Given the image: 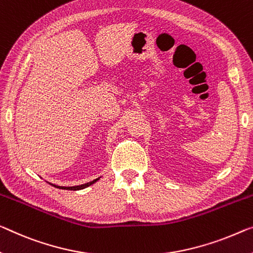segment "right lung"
<instances>
[{
    "mask_svg": "<svg viewBox=\"0 0 253 253\" xmlns=\"http://www.w3.org/2000/svg\"><path fill=\"white\" fill-rule=\"evenodd\" d=\"M98 180H99V177L96 178V180H94V181H91V182H88V183H84V184H81V185H77V186H57V185H53V186H55V188H59V189H67V190H73V191H76V190H81V189L87 188V186L94 184L95 182L98 181Z\"/></svg>",
    "mask_w": 253,
    "mask_h": 253,
    "instance_id": "add662e5",
    "label": "right lung"
}]
</instances>
